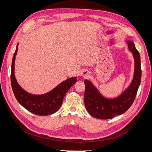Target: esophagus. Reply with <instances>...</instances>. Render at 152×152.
Masks as SVG:
<instances>
[{
	"label": "esophagus",
	"instance_id": "obj_1",
	"mask_svg": "<svg viewBox=\"0 0 152 152\" xmlns=\"http://www.w3.org/2000/svg\"><path fill=\"white\" fill-rule=\"evenodd\" d=\"M80 75L82 77H87L89 75V72L87 71V70H82V72H80Z\"/></svg>",
	"mask_w": 152,
	"mask_h": 152
}]
</instances>
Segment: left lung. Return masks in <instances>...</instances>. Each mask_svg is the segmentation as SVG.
I'll return each instance as SVG.
<instances>
[{"label": "left lung", "instance_id": "left-lung-1", "mask_svg": "<svg viewBox=\"0 0 152 152\" xmlns=\"http://www.w3.org/2000/svg\"><path fill=\"white\" fill-rule=\"evenodd\" d=\"M126 42L134 58V70L131 84L121 95L115 98H106L91 80H84L85 107L91 115L96 118L110 119L120 115L131 107L135 99L141 79L140 54L132 41L127 40Z\"/></svg>", "mask_w": 152, "mask_h": 152}]
</instances>
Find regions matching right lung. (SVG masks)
I'll return each mask as SVG.
<instances>
[{"label": "right lung", "instance_id": "1", "mask_svg": "<svg viewBox=\"0 0 152 152\" xmlns=\"http://www.w3.org/2000/svg\"><path fill=\"white\" fill-rule=\"evenodd\" d=\"M18 49V44L12 58L11 73L12 89L17 101L27 110L37 115L46 116L56 112L62 105L68 91L77 82V77L68 78L45 94L29 93L19 85L15 77V64Z\"/></svg>", "mask_w": 152, "mask_h": 152}]
</instances>
